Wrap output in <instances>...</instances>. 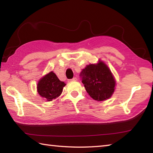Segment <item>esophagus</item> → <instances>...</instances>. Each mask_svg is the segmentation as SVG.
Instances as JSON below:
<instances>
[{"label": "esophagus", "mask_w": 153, "mask_h": 153, "mask_svg": "<svg viewBox=\"0 0 153 153\" xmlns=\"http://www.w3.org/2000/svg\"><path fill=\"white\" fill-rule=\"evenodd\" d=\"M77 80V79L76 77H74L73 79H69L68 80V82H73V81H76V80Z\"/></svg>", "instance_id": "obj_1"}]
</instances>
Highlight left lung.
<instances>
[{"label": "left lung", "instance_id": "obj_1", "mask_svg": "<svg viewBox=\"0 0 153 153\" xmlns=\"http://www.w3.org/2000/svg\"><path fill=\"white\" fill-rule=\"evenodd\" d=\"M86 91L93 99L102 101L110 98L114 91L115 80L107 66L101 61L89 65L80 74Z\"/></svg>", "mask_w": 153, "mask_h": 153}]
</instances>
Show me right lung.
I'll return each instance as SVG.
<instances>
[{"label":"right lung","instance_id":"1","mask_svg":"<svg viewBox=\"0 0 153 153\" xmlns=\"http://www.w3.org/2000/svg\"><path fill=\"white\" fill-rule=\"evenodd\" d=\"M65 85V83L60 81L52 71L39 80L37 91L40 96L46 98L48 101H51L60 96Z\"/></svg>","mask_w":153,"mask_h":153}]
</instances>
